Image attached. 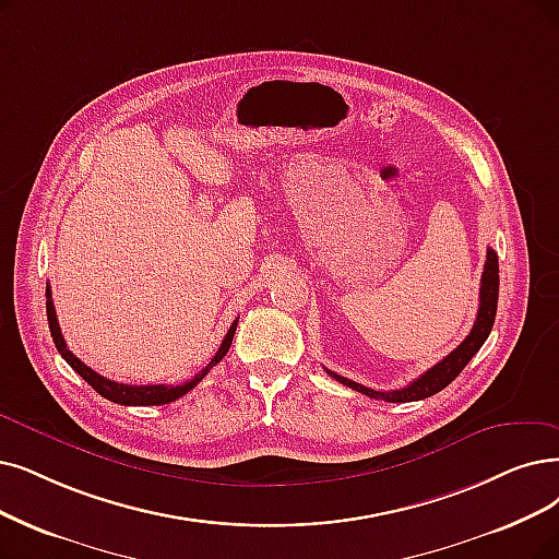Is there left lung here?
Here are the masks:
<instances>
[{
    "label": "left lung",
    "instance_id": "obj_1",
    "mask_svg": "<svg viewBox=\"0 0 559 559\" xmlns=\"http://www.w3.org/2000/svg\"><path fill=\"white\" fill-rule=\"evenodd\" d=\"M498 288H500L498 254L488 248L484 273H481V288H479V311H477V319H475V325H473L471 334H467V337L448 357H442L438 365H433L429 371H424L417 378V381H413L408 388L381 392V390H371V388H365V385L355 383V381H348V378L334 373L330 369H325V371L334 378V381H340L342 385H346L355 392H362L371 399L390 401V404H406V401H419V399L433 396L436 392L444 390L454 381V378L463 371V367L473 360V355L488 340V334H490V330H493V321H496Z\"/></svg>",
    "mask_w": 559,
    "mask_h": 559
}]
</instances>
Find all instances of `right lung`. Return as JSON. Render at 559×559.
I'll return each instance as SVG.
<instances>
[{
	"instance_id": "obj_1",
	"label": "right lung",
	"mask_w": 559,
	"mask_h": 559,
	"mask_svg": "<svg viewBox=\"0 0 559 559\" xmlns=\"http://www.w3.org/2000/svg\"><path fill=\"white\" fill-rule=\"evenodd\" d=\"M46 296H48L46 309H48L50 334H52V342H55L57 350L61 353L63 360L69 362L100 396H105L107 401H115V404H121V406H163V404H171V401L188 394L192 388H197L199 383H202V378L222 360V357L227 355V350H229V346L234 342L236 325H238V319H236L231 323L229 332L225 334V340H222L217 353L213 355V360L202 371L194 373V378H190L188 383H181V385H126V383L109 381V378L96 373L92 367H86L82 360H78V357L73 355V350H69V346H66V340H63V334H61V328H59V321H57V311H55V302H52V294H50V284L46 288Z\"/></svg>"
}]
</instances>
